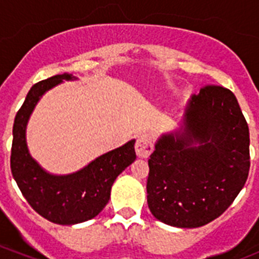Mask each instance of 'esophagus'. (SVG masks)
<instances>
[{
    "label": "esophagus",
    "mask_w": 259,
    "mask_h": 259,
    "mask_svg": "<svg viewBox=\"0 0 259 259\" xmlns=\"http://www.w3.org/2000/svg\"><path fill=\"white\" fill-rule=\"evenodd\" d=\"M135 149H136V154L140 158L149 157L150 153H152L153 149H154L152 136H150L149 134L139 135L136 144H135Z\"/></svg>",
    "instance_id": "esophagus-1"
}]
</instances>
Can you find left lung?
Returning <instances> with one entry per match:
<instances>
[{
	"label": "left lung",
	"instance_id": "8db88e82",
	"mask_svg": "<svg viewBox=\"0 0 259 259\" xmlns=\"http://www.w3.org/2000/svg\"><path fill=\"white\" fill-rule=\"evenodd\" d=\"M249 143L235 95L222 85L202 87L185 110L184 131L163 135L150 154L146 192L152 214L179 228L221 217L248 179Z\"/></svg>",
	"mask_w": 259,
	"mask_h": 259
}]
</instances>
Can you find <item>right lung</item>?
I'll return each mask as SVG.
<instances>
[{"instance_id":"right-lung-1","label":"right lung","mask_w":259,"mask_h":259,"mask_svg":"<svg viewBox=\"0 0 259 259\" xmlns=\"http://www.w3.org/2000/svg\"><path fill=\"white\" fill-rule=\"evenodd\" d=\"M71 79L72 74H62L36 83L18 110L13 127L10 167L14 179L32 209L57 224L81 223L100 214L109 202L113 183L136 159L135 140L66 176L50 175L32 159L26 144V125L32 110L47 91Z\"/></svg>"}]
</instances>
